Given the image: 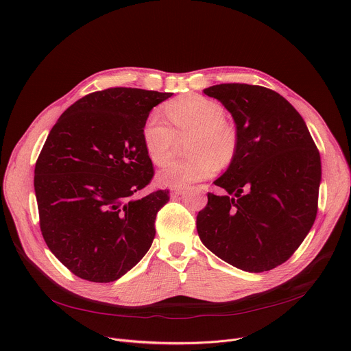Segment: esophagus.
Instances as JSON below:
<instances>
[{
    "mask_svg": "<svg viewBox=\"0 0 351 351\" xmlns=\"http://www.w3.org/2000/svg\"><path fill=\"white\" fill-rule=\"evenodd\" d=\"M184 191H186V189H183V187H175L171 190V197L182 195V194H184Z\"/></svg>",
    "mask_w": 351,
    "mask_h": 351,
    "instance_id": "obj_1",
    "label": "esophagus"
}]
</instances>
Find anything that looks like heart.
<instances>
[{
  "instance_id": "1",
  "label": "heart",
  "mask_w": 351,
  "mask_h": 351,
  "mask_svg": "<svg viewBox=\"0 0 351 351\" xmlns=\"http://www.w3.org/2000/svg\"><path fill=\"white\" fill-rule=\"evenodd\" d=\"M165 111L175 129L158 114H152L143 128L145 152L156 165L172 160L180 138H189L187 152L193 156L162 169L158 180L169 187H186L217 173L219 162L233 161L239 147L236 128L228 122L225 108L199 94H186L172 99Z\"/></svg>"
}]
</instances>
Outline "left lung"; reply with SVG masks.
Segmentation results:
<instances>
[{"label": "left lung", "instance_id": "obj_1", "mask_svg": "<svg viewBox=\"0 0 351 351\" xmlns=\"http://www.w3.org/2000/svg\"><path fill=\"white\" fill-rule=\"evenodd\" d=\"M230 112L239 147L197 215L203 244L225 263L264 272L285 261L314 225L321 157L294 107L274 90L225 83L204 90Z\"/></svg>", "mask_w": 351, "mask_h": 351}]
</instances>
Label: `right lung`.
<instances>
[{
  "label": "right lung",
  "mask_w": 351,
  "mask_h": 351,
  "mask_svg": "<svg viewBox=\"0 0 351 351\" xmlns=\"http://www.w3.org/2000/svg\"><path fill=\"white\" fill-rule=\"evenodd\" d=\"M171 95L130 87L95 91L49 132L34 168L40 229L76 276L114 282L152 247L169 191L136 195L154 175L143 128L149 111Z\"/></svg>",
  "instance_id": "right-lung-1"
}]
</instances>
